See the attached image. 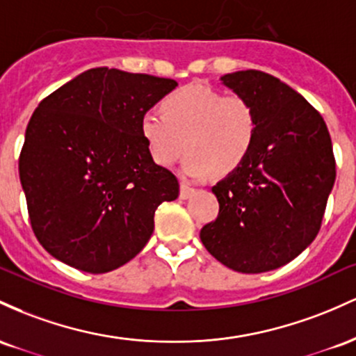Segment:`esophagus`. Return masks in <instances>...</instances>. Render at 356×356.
<instances>
[{"label": "esophagus", "mask_w": 356, "mask_h": 356, "mask_svg": "<svg viewBox=\"0 0 356 356\" xmlns=\"http://www.w3.org/2000/svg\"><path fill=\"white\" fill-rule=\"evenodd\" d=\"M191 193H193V188H191V185L188 181H181V190H179V198L186 200L191 197Z\"/></svg>", "instance_id": "34e87169"}]
</instances>
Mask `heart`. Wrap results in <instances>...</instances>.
<instances>
[{
	"label": "heart",
	"instance_id": "obj_1",
	"mask_svg": "<svg viewBox=\"0 0 356 356\" xmlns=\"http://www.w3.org/2000/svg\"><path fill=\"white\" fill-rule=\"evenodd\" d=\"M161 112L143 114L141 136L154 161L170 166L186 146L183 171L191 178H207L215 170L227 175L249 156L257 136L254 106L238 94H225L190 83L168 94Z\"/></svg>",
	"mask_w": 356,
	"mask_h": 356
}]
</instances>
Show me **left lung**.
<instances>
[{"label": "left lung", "mask_w": 356, "mask_h": 356, "mask_svg": "<svg viewBox=\"0 0 356 356\" xmlns=\"http://www.w3.org/2000/svg\"><path fill=\"white\" fill-rule=\"evenodd\" d=\"M222 82L254 106L257 136L245 161L211 188L218 215L200 238L223 266L267 273L298 257L321 229L337 178L333 146L321 114L279 79L241 70Z\"/></svg>", "instance_id": "left-lung-1"}]
</instances>
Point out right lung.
I'll list each match as a JSON object with an SVG mask.
<instances>
[{"mask_svg":"<svg viewBox=\"0 0 356 356\" xmlns=\"http://www.w3.org/2000/svg\"><path fill=\"white\" fill-rule=\"evenodd\" d=\"M173 79L90 69L47 95L26 126L19 181L35 237L67 266L102 274L136 257L179 183L153 161L143 114Z\"/></svg>","mask_w":356,"mask_h":356,"instance_id":"1","label":"right lung"}]
</instances>
